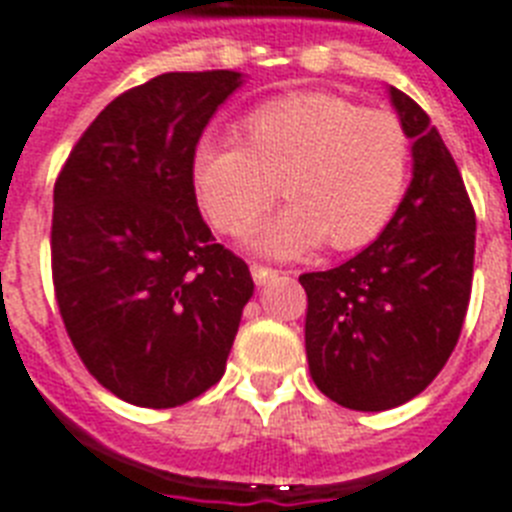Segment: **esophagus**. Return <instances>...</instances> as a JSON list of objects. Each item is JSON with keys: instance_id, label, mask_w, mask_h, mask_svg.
I'll list each match as a JSON object with an SVG mask.
<instances>
[{"instance_id": "34e87169", "label": "esophagus", "mask_w": 512, "mask_h": 512, "mask_svg": "<svg viewBox=\"0 0 512 512\" xmlns=\"http://www.w3.org/2000/svg\"><path fill=\"white\" fill-rule=\"evenodd\" d=\"M249 273H252V278H255L257 286H265L268 281H273V278L278 276L276 268H268V265H260V263L249 265Z\"/></svg>"}]
</instances>
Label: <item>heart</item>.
I'll return each instance as SVG.
<instances>
[{
    "instance_id": "obj_1",
    "label": "heart",
    "mask_w": 512,
    "mask_h": 512,
    "mask_svg": "<svg viewBox=\"0 0 512 512\" xmlns=\"http://www.w3.org/2000/svg\"><path fill=\"white\" fill-rule=\"evenodd\" d=\"M236 139H202L191 152V186L215 228L236 234L276 189L284 210L247 234L273 257L323 242L336 252L371 244L394 218L410 176V139L394 115L310 91L247 112Z\"/></svg>"
}]
</instances>
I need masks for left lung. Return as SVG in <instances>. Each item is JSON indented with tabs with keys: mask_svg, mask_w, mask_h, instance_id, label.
Returning a JSON list of instances; mask_svg holds the SVG:
<instances>
[{
	"mask_svg": "<svg viewBox=\"0 0 512 512\" xmlns=\"http://www.w3.org/2000/svg\"><path fill=\"white\" fill-rule=\"evenodd\" d=\"M413 178L389 226L347 263L302 273L305 350L315 386L336 405H405L442 371L471 299L476 215L431 118L389 86Z\"/></svg>",
	"mask_w": 512,
	"mask_h": 512,
	"instance_id": "obj_1",
	"label": "left lung"
}]
</instances>
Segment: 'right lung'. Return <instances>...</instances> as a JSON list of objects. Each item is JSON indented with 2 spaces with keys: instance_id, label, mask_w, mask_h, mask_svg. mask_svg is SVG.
Masks as SVG:
<instances>
[{
  "instance_id": "obj_1",
  "label": "right lung",
  "mask_w": 512,
  "mask_h": 512,
  "mask_svg": "<svg viewBox=\"0 0 512 512\" xmlns=\"http://www.w3.org/2000/svg\"><path fill=\"white\" fill-rule=\"evenodd\" d=\"M242 83L236 70L162 73L120 94L54 184L62 321L91 376L131 405L176 407L218 384L255 292L191 186V152Z\"/></svg>"
}]
</instances>
